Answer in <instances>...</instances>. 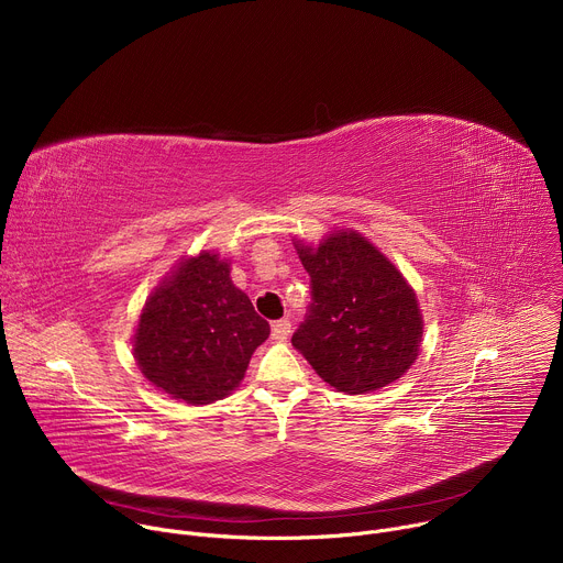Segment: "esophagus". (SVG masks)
Segmentation results:
<instances>
[{"label":"esophagus","instance_id":"1","mask_svg":"<svg viewBox=\"0 0 563 563\" xmlns=\"http://www.w3.org/2000/svg\"><path fill=\"white\" fill-rule=\"evenodd\" d=\"M289 334H291V323L287 318L274 320V323H272V339L274 341H285Z\"/></svg>","mask_w":563,"mask_h":563}]
</instances>
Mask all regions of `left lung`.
<instances>
[{
    "label": "left lung",
    "mask_w": 563,
    "mask_h": 563,
    "mask_svg": "<svg viewBox=\"0 0 563 563\" xmlns=\"http://www.w3.org/2000/svg\"><path fill=\"white\" fill-rule=\"evenodd\" d=\"M298 247V245H296ZM311 305L291 336L316 374L347 394L394 383L417 361L423 318L415 289L356 231L298 247Z\"/></svg>",
    "instance_id": "obj_1"
}]
</instances>
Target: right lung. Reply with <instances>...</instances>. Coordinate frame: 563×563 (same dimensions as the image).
<instances>
[{"instance_id": "add662e5", "label": "right lung", "mask_w": 563, "mask_h": 563, "mask_svg": "<svg viewBox=\"0 0 563 563\" xmlns=\"http://www.w3.org/2000/svg\"><path fill=\"white\" fill-rule=\"evenodd\" d=\"M229 272V263L211 252L185 258L148 296L133 336L142 374L191 406L235 389L269 336V323Z\"/></svg>"}]
</instances>
